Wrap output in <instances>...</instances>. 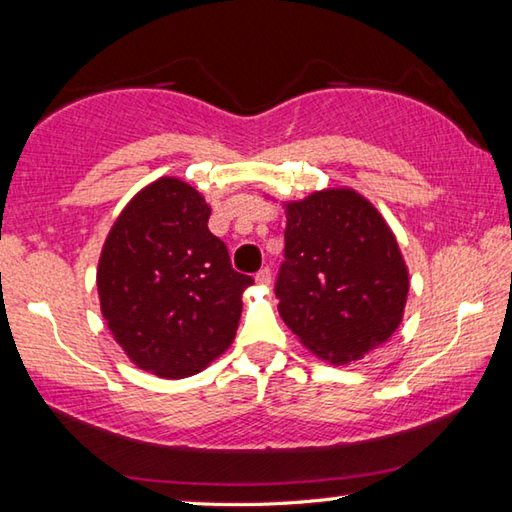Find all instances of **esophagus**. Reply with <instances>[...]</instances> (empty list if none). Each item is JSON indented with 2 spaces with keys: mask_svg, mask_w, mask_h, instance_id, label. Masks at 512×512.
I'll return each mask as SVG.
<instances>
[{
  "mask_svg": "<svg viewBox=\"0 0 512 512\" xmlns=\"http://www.w3.org/2000/svg\"><path fill=\"white\" fill-rule=\"evenodd\" d=\"M255 282H257V284H262V287H268V284H271V268L264 266L262 271H257V275H255Z\"/></svg>",
  "mask_w": 512,
  "mask_h": 512,
  "instance_id": "1",
  "label": "esophagus"
}]
</instances>
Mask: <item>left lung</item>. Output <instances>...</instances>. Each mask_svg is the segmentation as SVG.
Returning a JSON list of instances; mask_svg holds the SVG:
<instances>
[{
  "instance_id": "1",
  "label": "left lung",
  "mask_w": 512,
  "mask_h": 512,
  "mask_svg": "<svg viewBox=\"0 0 512 512\" xmlns=\"http://www.w3.org/2000/svg\"><path fill=\"white\" fill-rule=\"evenodd\" d=\"M277 311L300 343L334 366L363 359L400 327L409 268L368 198L323 189L284 205Z\"/></svg>"
}]
</instances>
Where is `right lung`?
<instances>
[{
	"label": "right lung",
	"mask_w": 512,
	"mask_h": 512,
	"mask_svg": "<svg viewBox=\"0 0 512 512\" xmlns=\"http://www.w3.org/2000/svg\"><path fill=\"white\" fill-rule=\"evenodd\" d=\"M210 214L192 185L162 176L121 210L99 257L108 329L137 368L164 379L196 375L230 348L253 284L207 228Z\"/></svg>",
	"instance_id": "right-lung-1"
}]
</instances>
